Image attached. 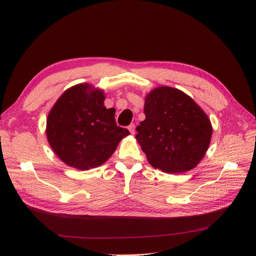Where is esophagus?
Instances as JSON below:
<instances>
[{
    "instance_id": "34e87169",
    "label": "esophagus",
    "mask_w": 256,
    "mask_h": 256,
    "mask_svg": "<svg viewBox=\"0 0 256 256\" xmlns=\"http://www.w3.org/2000/svg\"><path fill=\"white\" fill-rule=\"evenodd\" d=\"M128 130L130 132V134H134V130H136V126H134V124H130V126L128 127Z\"/></svg>"
}]
</instances>
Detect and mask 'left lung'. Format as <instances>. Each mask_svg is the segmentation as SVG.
Wrapping results in <instances>:
<instances>
[{
    "instance_id": "obj_1",
    "label": "left lung",
    "mask_w": 256,
    "mask_h": 256,
    "mask_svg": "<svg viewBox=\"0 0 256 256\" xmlns=\"http://www.w3.org/2000/svg\"><path fill=\"white\" fill-rule=\"evenodd\" d=\"M144 114L136 140L152 167L180 174L198 165L208 150L213 127L194 100L179 89L158 86L146 96Z\"/></svg>"
}]
</instances>
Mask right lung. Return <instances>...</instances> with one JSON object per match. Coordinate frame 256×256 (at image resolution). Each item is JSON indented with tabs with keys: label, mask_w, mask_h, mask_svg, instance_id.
Returning a JSON list of instances; mask_svg holds the SVG:
<instances>
[{
	"label": "right lung",
	"mask_w": 256,
	"mask_h": 256,
	"mask_svg": "<svg viewBox=\"0 0 256 256\" xmlns=\"http://www.w3.org/2000/svg\"><path fill=\"white\" fill-rule=\"evenodd\" d=\"M104 100L103 89L78 84L64 91L48 112V142L66 165L79 170L101 166L130 134L117 126L116 110L105 108Z\"/></svg>",
	"instance_id": "add662e5"
}]
</instances>
